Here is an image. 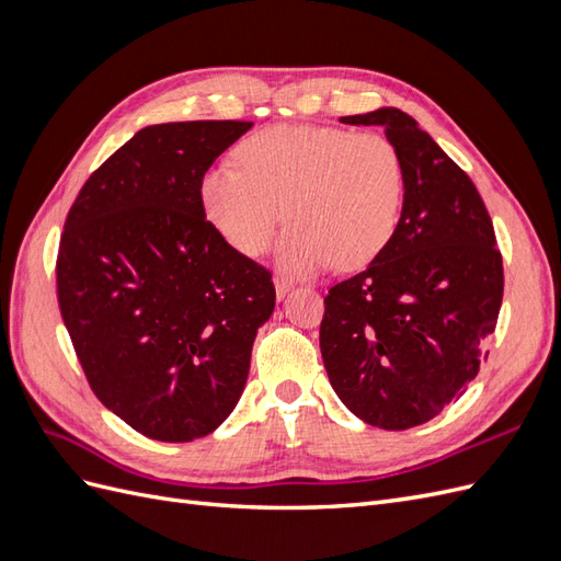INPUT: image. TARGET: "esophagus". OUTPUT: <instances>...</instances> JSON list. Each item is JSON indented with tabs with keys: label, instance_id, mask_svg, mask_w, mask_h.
Returning a JSON list of instances; mask_svg holds the SVG:
<instances>
[{
	"label": "esophagus",
	"instance_id": "34e87169",
	"mask_svg": "<svg viewBox=\"0 0 561 561\" xmlns=\"http://www.w3.org/2000/svg\"><path fill=\"white\" fill-rule=\"evenodd\" d=\"M274 285H276V299H285V295L293 290V280H287L285 276H276Z\"/></svg>",
	"mask_w": 561,
	"mask_h": 561
}]
</instances>
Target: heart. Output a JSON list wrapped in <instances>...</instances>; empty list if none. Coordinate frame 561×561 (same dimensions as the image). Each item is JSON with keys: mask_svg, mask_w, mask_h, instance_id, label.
Masks as SVG:
<instances>
[{"mask_svg": "<svg viewBox=\"0 0 561 561\" xmlns=\"http://www.w3.org/2000/svg\"><path fill=\"white\" fill-rule=\"evenodd\" d=\"M236 165H210L198 182L208 222L245 257L262 254L283 219L278 266L307 276L375 262L400 227L407 173L400 149L379 133L271 126L236 147Z\"/></svg>", "mask_w": 561, "mask_h": 561, "instance_id": "b5f03b06", "label": "heart"}]
</instances>
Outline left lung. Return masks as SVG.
<instances>
[{
  "mask_svg": "<svg viewBox=\"0 0 561 561\" xmlns=\"http://www.w3.org/2000/svg\"><path fill=\"white\" fill-rule=\"evenodd\" d=\"M381 126L404 161L407 194L390 245L325 297L320 353L330 383L369 426L407 431L466 393L503 299V260L472 180L410 114L342 116Z\"/></svg>",
  "mask_w": 561,
  "mask_h": 561,
  "instance_id": "8db88e82",
  "label": "left lung"
}]
</instances>
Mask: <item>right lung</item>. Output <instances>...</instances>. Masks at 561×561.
Masks as SVG:
<instances>
[{"label": "right lung", "mask_w": 561, "mask_h": 561, "mask_svg": "<svg viewBox=\"0 0 561 561\" xmlns=\"http://www.w3.org/2000/svg\"><path fill=\"white\" fill-rule=\"evenodd\" d=\"M250 122L138 130L81 186L58 250L65 328L93 393L159 443L206 437L233 412L271 274L206 219L201 175Z\"/></svg>", "instance_id": "add662e5"}]
</instances>
